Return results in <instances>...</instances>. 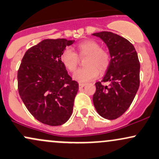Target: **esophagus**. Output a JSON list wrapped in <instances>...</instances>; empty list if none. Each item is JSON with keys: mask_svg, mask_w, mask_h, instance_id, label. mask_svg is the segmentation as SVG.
<instances>
[{"mask_svg": "<svg viewBox=\"0 0 159 159\" xmlns=\"http://www.w3.org/2000/svg\"><path fill=\"white\" fill-rule=\"evenodd\" d=\"M85 85H86V84H85V83H79V88H80V89H83V88L84 86H85Z\"/></svg>", "mask_w": 159, "mask_h": 159, "instance_id": "34e87169", "label": "esophagus"}]
</instances>
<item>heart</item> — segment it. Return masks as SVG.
Listing matches in <instances>:
<instances>
[{"label":"heart","mask_w":159,"mask_h":159,"mask_svg":"<svg viewBox=\"0 0 159 159\" xmlns=\"http://www.w3.org/2000/svg\"><path fill=\"white\" fill-rule=\"evenodd\" d=\"M80 57H87L85 60L86 67L80 68L74 74V79L80 83L91 81L99 74V70L103 72L109 68L110 54L107 50L102 49L100 44L94 40H85L76 47ZM75 52L66 48L61 55V61L70 72H74L79 63V57Z\"/></svg>","instance_id":"b5f03b06"}]
</instances>
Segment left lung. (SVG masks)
I'll use <instances>...</instances> for the list:
<instances>
[{
	"label": "left lung",
	"mask_w": 159,
	"mask_h": 159,
	"mask_svg": "<svg viewBox=\"0 0 159 159\" xmlns=\"http://www.w3.org/2000/svg\"><path fill=\"white\" fill-rule=\"evenodd\" d=\"M103 41L109 50L110 64L101 81L95 83L93 102L100 116L108 120L120 117L129 109L140 85V63L137 52L127 39L111 32L93 33Z\"/></svg>",
	"instance_id": "obj_1"
}]
</instances>
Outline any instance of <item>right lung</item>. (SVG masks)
<instances>
[{
	"label": "right lung",
	"instance_id": "add662e5",
	"mask_svg": "<svg viewBox=\"0 0 159 159\" xmlns=\"http://www.w3.org/2000/svg\"><path fill=\"white\" fill-rule=\"evenodd\" d=\"M74 40L44 39L27 50L18 71L19 95L36 120L60 126L70 118L79 84L61 61L66 46Z\"/></svg>",
	"mask_w": 159,
	"mask_h": 159
}]
</instances>
